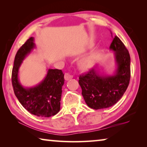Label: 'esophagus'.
I'll list each match as a JSON object with an SVG mask.
<instances>
[{
	"label": "esophagus",
	"mask_w": 147,
	"mask_h": 147,
	"mask_svg": "<svg viewBox=\"0 0 147 147\" xmlns=\"http://www.w3.org/2000/svg\"><path fill=\"white\" fill-rule=\"evenodd\" d=\"M64 78L65 80H69L73 78V75H71L69 73H65V76H64Z\"/></svg>",
	"instance_id": "obj_1"
}]
</instances>
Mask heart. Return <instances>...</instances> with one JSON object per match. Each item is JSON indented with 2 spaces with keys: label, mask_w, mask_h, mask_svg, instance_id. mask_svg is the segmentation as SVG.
Returning a JSON list of instances; mask_svg holds the SVG:
<instances>
[{
  "label": "heart",
  "mask_w": 147,
  "mask_h": 147,
  "mask_svg": "<svg viewBox=\"0 0 147 147\" xmlns=\"http://www.w3.org/2000/svg\"><path fill=\"white\" fill-rule=\"evenodd\" d=\"M94 60V56L90 55L84 58L80 62V66L84 70H87L91 67Z\"/></svg>",
  "instance_id": "obj_1"
}]
</instances>
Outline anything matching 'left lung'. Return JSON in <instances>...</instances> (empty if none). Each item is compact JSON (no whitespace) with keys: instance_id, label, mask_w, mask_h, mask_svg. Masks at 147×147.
<instances>
[{"instance_id":"8db88e82","label":"left lung","mask_w":147,"mask_h":147,"mask_svg":"<svg viewBox=\"0 0 147 147\" xmlns=\"http://www.w3.org/2000/svg\"><path fill=\"white\" fill-rule=\"evenodd\" d=\"M109 49L115 52L117 69L113 75L101 73L96 67L79 77L82 94L89 108H107L120 100L127 89L130 79V56L117 36L113 38Z\"/></svg>"}]
</instances>
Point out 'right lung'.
Returning a JSON list of instances; mask_svg holds the SVG:
<instances>
[{
  "label": "right lung",
  "instance_id": "1",
  "mask_svg": "<svg viewBox=\"0 0 147 147\" xmlns=\"http://www.w3.org/2000/svg\"><path fill=\"white\" fill-rule=\"evenodd\" d=\"M35 47L34 38L31 37L17 51L12 69V86L16 97L27 111L34 115L49 117L60 110L64 74L61 70L49 69L45 78L37 86L32 88L22 86L18 77L19 67Z\"/></svg>",
  "mask_w": 147,
  "mask_h": 147
}]
</instances>
